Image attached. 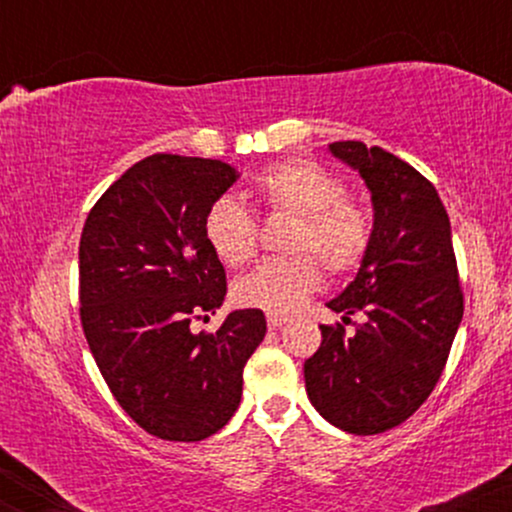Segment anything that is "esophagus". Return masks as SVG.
<instances>
[{"label":"esophagus","mask_w":512,"mask_h":512,"mask_svg":"<svg viewBox=\"0 0 512 512\" xmlns=\"http://www.w3.org/2000/svg\"><path fill=\"white\" fill-rule=\"evenodd\" d=\"M267 325H269V330H279V327L286 325V317H284V315L269 313V315H267Z\"/></svg>","instance_id":"obj_1"}]
</instances>
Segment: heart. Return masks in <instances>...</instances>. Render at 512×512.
<instances>
[{"mask_svg":"<svg viewBox=\"0 0 512 512\" xmlns=\"http://www.w3.org/2000/svg\"><path fill=\"white\" fill-rule=\"evenodd\" d=\"M252 192L269 209L296 216L286 238V250L293 252L264 260L238 279L236 303L274 315L291 313L320 286L316 256L330 274H349L363 262L370 216L363 204L344 195V182L325 166L305 158L274 163L257 175ZM204 238L226 267H243L257 252V223L236 197H221L207 211Z\"/></svg>","mask_w":512,"mask_h":512,"instance_id":"obj_1","label":"heart"}]
</instances>
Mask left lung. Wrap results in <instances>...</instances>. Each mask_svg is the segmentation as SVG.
Here are the masks:
<instances>
[{"label":"left lung","mask_w":512,"mask_h":512,"mask_svg":"<svg viewBox=\"0 0 512 512\" xmlns=\"http://www.w3.org/2000/svg\"><path fill=\"white\" fill-rule=\"evenodd\" d=\"M373 204L370 245L334 313H363L354 337L322 325L305 361V392L322 419L373 436L407 421L436 387L462 322L450 219L436 187L402 158L363 142H334Z\"/></svg>","instance_id":"8db88e82"}]
</instances>
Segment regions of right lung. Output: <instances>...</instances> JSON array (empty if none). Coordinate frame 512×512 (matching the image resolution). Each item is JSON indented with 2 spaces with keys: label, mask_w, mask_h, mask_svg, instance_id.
Segmentation results:
<instances>
[{
  "label": "right lung",
  "mask_w": 512,
  "mask_h": 512,
  "mask_svg": "<svg viewBox=\"0 0 512 512\" xmlns=\"http://www.w3.org/2000/svg\"><path fill=\"white\" fill-rule=\"evenodd\" d=\"M240 178L223 161L156 154L93 204L79 245L81 325L117 404L151 436L209 438L236 414L243 368L267 332L257 308L214 334L192 315L226 298V269L204 238L207 211Z\"/></svg>",
  "instance_id": "obj_1"
}]
</instances>
